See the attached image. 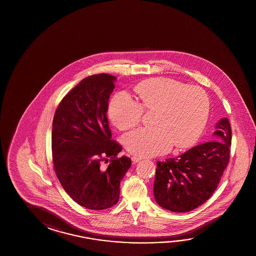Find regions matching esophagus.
Returning <instances> with one entry per match:
<instances>
[{"mask_svg":"<svg viewBox=\"0 0 256 256\" xmlns=\"http://www.w3.org/2000/svg\"><path fill=\"white\" fill-rule=\"evenodd\" d=\"M143 158H141V156H132V163H137V162H139L140 160H142Z\"/></svg>","mask_w":256,"mask_h":256,"instance_id":"34e87169","label":"esophagus"}]
</instances>
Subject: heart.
<instances>
[{
	"instance_id": "heart-1",
	"label": "heart",
	"mask_w": 256,
	"mask_h": 256,
	"mask_svg": "<svg viewBox=\"0 0 256 256\" xmlns=\"http://www.w3.org/2000/svg\"><path fill=\"white\" fill-rule=\"evenodd\" d=\"M140 103L124 91L110 102L108 116L113 124L124 131L143 119L144 110L156 112L153 127L139 128L124 138L132 154L151 156L172 148H189L201 136L209 114L206 93L196 86H187L170 78H152L136 86Z\"/></svg>"
}]
</instances>
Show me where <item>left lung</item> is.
Listing matches in <instances>:
<instances>
[{
  "label": "left lung",
  "instance_id": "8db88e82",
  "mask_svg": "<svg viewBox=\"0 0 256 256\" xmlns=\"http://www.w3.org/2000/svg\"><path fill=\"white\" fill-rule=\"evenodd\" d=\"M232 134L228 119H221L212 141L156 162L154 196L161 208L189 212L212 196L230 161Z\"/></svg>",
  "mask_w": 256,
  "mask_h": 256
}]
</instances>
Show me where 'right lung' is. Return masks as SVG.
I'll return each instance as SVG.
<instances>
[{"label":"right lung","instance_id":"add662e5","mask_svg":"<svg viewBox=\"0 0 256 256\" xmlns=\"http://www.w3.org/2000/svg\"><path fill=\"white\" fill-rule=\"evenodd\" d=\"M116 78L100 74L83 79L60 102L52 132V160L62 188L78 204L103 210L117 204L120 182L131 158L118 156L107 117Z\"/></svg>","mask_w":256,"mask_h":256}]
</instances>
